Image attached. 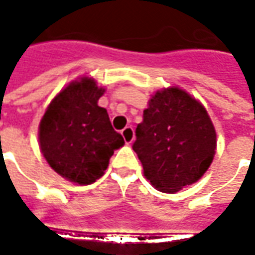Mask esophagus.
I'll list each match as a JSON object with an SVG mask.
<instances>
[{
    "mask_svg": "<svg viewBox=\"0 0 255 255\" xmlns=\"http://www.w3.org/2000/svg\"><path fill=\"white\" fill-rule=\"evenodd\" d=\"M122 135L124 140H126V143H131L133 140V128L132 127H126L122 131Z\"/></svg>",
    "mask_w": 255,
    "mask_h": 255,
    "instance_id": "34e87169",
    "label": "esophagus"
}]
</instances>
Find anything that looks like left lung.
Segmentation results:
<instances>
[{"label": "left lung", "mask_w": 255, "mask_h": 255, "mask_svg": "<svg viewBox=\"0 0 255 255\" xmlns=\"http://www.w3.org/2000/svg\"><path fill=\"white\" fill-rule=\"evenodd\" d=\"M135 135L132 149L144 176L162 192L195 183L213 161L216 131L208 112L177 87L151 97Z\"/></svg>", "instance_id": "obj_1"}]
</instances>
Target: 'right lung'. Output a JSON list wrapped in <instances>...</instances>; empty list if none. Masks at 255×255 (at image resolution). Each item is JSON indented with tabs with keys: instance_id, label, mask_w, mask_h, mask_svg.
Returning <instances> with one entry per match:
<instances>
[{
	"instance_id": "obj_1",
	"label": "right lung",
	"mask_w": 255,
	"mask_h": 255,
	"mask_svg": "<svg viewBox=\"0 0 255 255\" xmlns=\"http://www.w3.org/2000/svg\"><path fill=\"white\" fill-rule=\"evenodd\" d=\"M104 91L93 79L73 82L52 101L39 124L43 157L58 175L78 184L100 179L124 144L105 108L97 104Z\"/></svg>"
}]
</instances>
